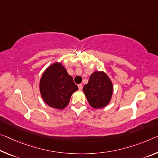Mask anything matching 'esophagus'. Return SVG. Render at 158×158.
Segmentation results:
<instances>
[{"instance_id": "34e87169", "label": "esophagus", "mask_w": 158, "mask_h": 158, "mask_svg": "<svg viewBox=\"0 0 158 158\" xmlns=\"http://www.w3.org/2000/svg\"><path fill=\"white\" fill-rule=\"evenodd\" d=\"M78 88L79 90H81L82 89H83V85L82 84H79L78 85Z\"/></svg>"}]
</instances>
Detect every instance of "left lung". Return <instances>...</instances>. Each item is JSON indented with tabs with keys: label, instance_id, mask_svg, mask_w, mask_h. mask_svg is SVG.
<instances>
[{
	"label": "left lung",
	"instance_id": "left-lung-1",
	"mask_svg": "<svg viewBox=\"0 0 158 158\" xmlns=\"http://www.w3.org/2000/svg\"><path fill=\"white\" fill-rule=\"evenodd\" d=\"M83 91L90 106L98 109L106 106L110 101L113 87L107 75L103 72L98 71L91 75Z\"/></svg>",
	"mask_w": 158,
	"mask_h": 158
}]
</instances>
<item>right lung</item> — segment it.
<instances>
[{
  "label": "right lung",
  "instance_id": "right-lung-1",
  "mask_svg": "<svg viewBox=\"0 0 158 158\" xmlns=\"http://www.w3.org/2000/svg\"><path fill=\"white\" fill-rule=\"evenodd\" d=\"M78 90L73 78L61 63L56 62L47 68L40 81V92L46 103L62 110L68 105L70 97Z\"/></svg>",
  "mask_w": 158,
  "mask_h": 158
}]
</instances>
